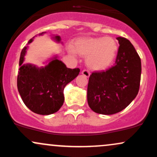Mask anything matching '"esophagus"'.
I'll return each mask as SVG.
<instances>
[{"label":"esophagus","instance_id":"34e87169","mask_svg":"<svg viewBox=\"0 0 157 157\" xmlns=\"http://www.w3.org/2000/svg\"><path fill=\"white\" fill-rule=\"evenodd\" d=\"M82 75H83L85 77H89V76H90V72L89 71H88V70H83V71H82Z\"/></svg>","mask_w":157,"mask_h":157}]
</instances>
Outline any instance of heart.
<instances>
[{
	"label": "heart",
	"instance_id": "obj_1",
	"mask_svg": "<svg viewBox=\"0 0 157 157\" xmlns=\"http://www.w3.org/2000/svg\"><path fill=\"white\" fill-rule=\"evenodd\" d=\"M117 42L113 37H82L70 45V53L86 57L87 66L94 71H102L113 63L118 52Z\"/></svg>",
	"mask_w": 157,
	"mask_h": 157
}]
</instances>
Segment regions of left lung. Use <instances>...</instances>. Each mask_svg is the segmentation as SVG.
<instances>
[{"label":"left lung","mask_w":157,"mask_h":157,"mask_svg":"<svg viewBox=\"0 0 157 157\" xmlns=\"http://www.w3.org/2000/svg\"><path fill=\"white\" fill-rule=\"evenodd\" d=\"M116 61L106 71L90 75L87 100L93 111L110 115L125 109L136 97L141 79V60L134 46L118 37Z\"/></svg>","instance_id":"left-lung-1"}]
</instances>
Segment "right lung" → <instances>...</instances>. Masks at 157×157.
<instances>
[{"instance_id":"obj_1","label":"right lung","mask_w":157,"mask_h":157,"mask_svg":"<svg viewBox=\"0 0 157 157\" xmlns=\"http://www.w3.org/2000/svg\"><path fill=\"white\" fill-rule=\"evenodd\" d=\"M44 33H40L39 36ZM33 38L29 40L28 44ZM52 38L57 43L61 40L58 35H54ZM27 48H23L20 57L17 80L20 95L26 107L34 113L48 115L57 112L63 104L65 86L79 75L80 68H67L57 56L45 67L23 64Z\"/></svg>"}]
</instances>
